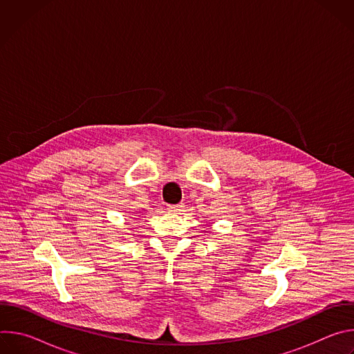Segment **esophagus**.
<instances>
[{
    "mask_svg": "<svg viewBox=\"0 0 354 354\" xmlns=\"http://www.w3.org/2000/svg\"><path fill=\"white\" fill-rule=\"evenodd\" d=\"M167 207H168L169 212H178V210H182L183 205L182 203H179V205H168Z\"/></svg>",
    "mask_w": 354,
    "mask_h": 354,
    "instance_id": "34e87169",
    "label": "esophagus"
}]
</instances>
